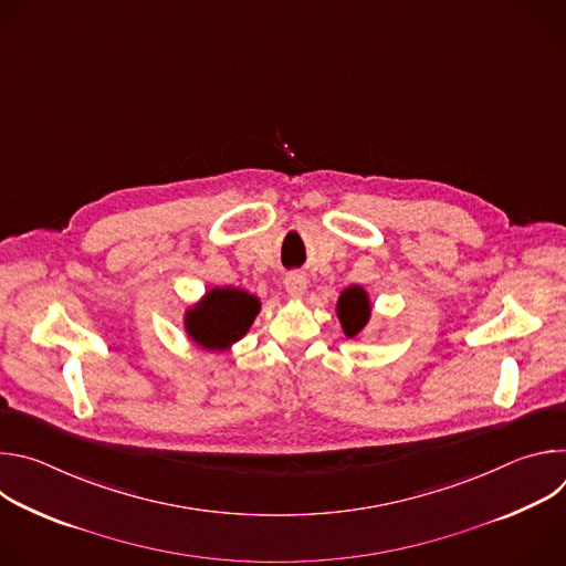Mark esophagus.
Here are the masks:
<instances>
[{
	"label": "esophagus",
	"instance_id": "obj_1",
	"mask_svg": "<svg viewBox=\"0 0 566 566\" xmlns=\"http://www.w3.org/2000/svg\"><path fill=\"white\" fill-rule=\"evenodd\" d=\"M306 277H304V273H289L286 277H284V289H286V293L291 295V297H302L304 293H306Z\"/></svg>",
	"mask_w": 566,
	"mask_h": 566
}]
</instances>
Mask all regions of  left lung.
Returning a JSON list of instances; mask_svg holds the SVG:
<instances>
[{
    "instance_id": "1",
    "label": "left lung",
    "mask_w": 566,
    "mask_h": 566,
    "mask_svg": "<svg viewBox=\"0 0 566 566\" xmlns=\"http://www.w3.org/2000/svg\"><path fill=\"white\" fill-rule=\"evenodd\" d=\"M336 313L340 317L345 336L356 338L365 329V325L369 322V315H371V304H369L367 291L363 286L345 289L338 297Z\"/></svg>"
}]
</instances>
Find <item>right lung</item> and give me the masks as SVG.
Listing matches in <instances>:
<instances>
[{
    "mask_svg": "<svg viewBox=\"0 0 566 566\" xmlns=\"http://www.w3.org/2000/svg\"><path fill=\"white\" fill-rule=\"evenodd\" d=\"M260 300L234 286L210 289L186 311V332L192 343L210 352H226L247 336L260 313Z\"/></svg>",
    "mask_w": 566,
    "mask_h": 566,
    "instance_id": "obj_1",
    "label": "right lung"
}]
</instances>
